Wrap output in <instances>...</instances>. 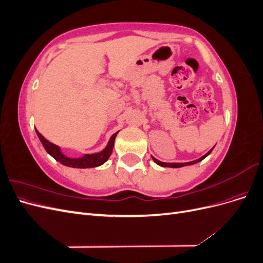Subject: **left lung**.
I'll return each mask as SVG.
<instances>
[{
  "label": "left lung",
  "instance_id": "left-lung-1",
  "mask_svg": "<svg viewBox=\"0 0 263 263\" xmlns=\"http://www.w3.org/2000/svg\"><path fill=\"white\" fill-rule=\"evenodd\" d=\"M214 149V147L209 151L208 154L206 155H204L203 157H201V158H198L197 160H194V161H191V162H184V163H166V162H161V161H159L158 159H156L155 157H151L154 159V161L157 163V164H159L160 166H165V168H181V166H185V165H190V164H194V163H197V162H200V161H202L204 158H206L208 157L211 153H212V150Z\"/></svg>",
  "mask_w": 263,
  "mask_h": 263
}]
</instances>
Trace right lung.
<instances>
[{"mask_svg":"<svg viewBox=\"0 0 263 263\" xmlns=\"http://www.w3.org/2000/svg\"><path fill=\"white\" fill-rule=\"evenodd\" d=\"M37 136L39 140L42 141L44 148L46 149L47 153H48L51 157H53L55 160L59 161L61 164L71 166V168H79V169H85V168H94V166H99L104 163L107 159L109 158L110 154L113 151L114 147V141L117 136V133L113 134V136L110 137L107 146L103 149L101 153L98 154H91V155H84L81 158H69L66 157L61 153V150L58 146H55L52 142L45 139L42 134H39L38 130H36Z\"/></svg>","mask_w":263,"mask_h":263,"instance_id":"obj_1","label":"right lung"}]
</instances>
